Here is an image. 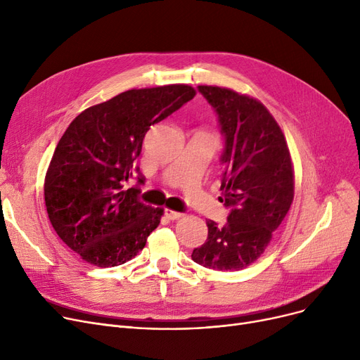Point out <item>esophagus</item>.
<instances>
[{
    "mask_svg": "<svg viewBox=\"0 0 360 360\" xmlns=\"http://www.w3.org/2000/svg\"><path fill=\"white\" fill-rule=\"evenodd\" d=\"M165 216H166L169 220H178V219H181L184 214L179 213V212H174V210H170V209H166V210H165Z\"/></svg>",
    "mask_w": 360,
    "mask_h": 360,
    "instance_id": "34e87169",
    "label": "esophagus"
}]
</instances>
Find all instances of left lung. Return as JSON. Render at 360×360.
Returning <instances> with one entry per match:
<instances>
[{
  "label": "left lung",
  "mask_w": 360,
  "mask_h": 360,
  "mask_svg": "<svg viewBox=\"0 0 360 360\" xmlns=\"http://www.w3.org/2000/svg\"><path fill=\"white\" fill-rule=\"evenodd\" d=\"M219 117L224 137L221 197L228 223L207 220L209 235L191 258L205 269L239 271L266 251L295 195L290 151L269 109L235 90L198 86Z\"/></svg>",
  "instance_id": "left-lung-1"
}]
</instances>
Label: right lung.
Listing matches in <instances>:
<instances>
[{
    "mask_svg": "<svg viewBox=\"0 0 360 360\" xmlns=\"http://www.w3.org/2000/svg\"><path fill=\"white\" fill-rule=\"evenodd\" d=\"M195 96L188 84L131 89L83 110L56 146L45 176L52 228L86 262L115 267L134 258L163 216L127 188L155 125Z\"/></svg>",
    "mask_w": 360,
    "mask_h": 360,
    "instance_id": "1",
    "label": "right lung"
}]
</instances>
